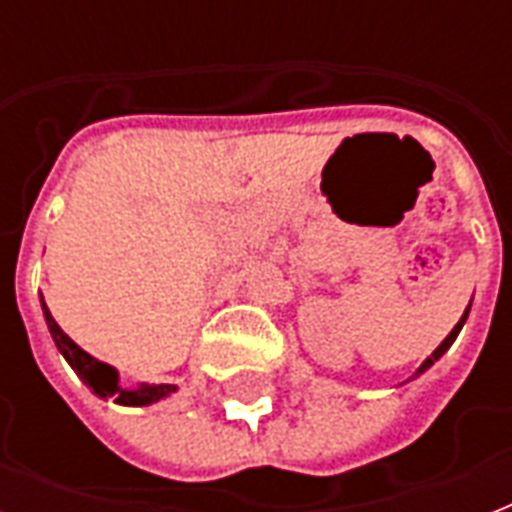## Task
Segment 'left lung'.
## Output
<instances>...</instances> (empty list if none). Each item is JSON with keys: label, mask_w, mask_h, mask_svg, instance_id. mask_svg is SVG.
<instances>
[{"label": "left lung", "mask_w": 512, "mask_h": 512, "mask_svg": "<svg viewBox=\"0 0 512 512\" xmlns=\"http://www.w3.org/2000/svg\"><path fill=\"white\" fill-rule=\"evenodd\" d=\"M468 311H470V308H468ZM468 311H465V316H462V319H460V321H457V327H454V329H452V332H449V337H446V340H444V342H441V345H438V348H436V350H433V356H428V361H425V364H422V366H420V369H417V374H420V372H425V369H428V366H430V364H433V361H438V358L444 356V350H446V348H449V345H452V342H454V337L460 335V329H462V324H465V319H468Z\"/></svg>", "instance_id": "left-lung-1"}]
</instances>
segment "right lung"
<instances>
[{
  "label": "right lung",
  "mask_w": 512,
  "mask_h": 512,
  "mask_svg": "<svg viewBox=\"0 0 512 512\" xmlns=\"http://www.w3.org/2000/svg\"><path fill=\"white\" fill-rule=\"evenodd\" d=\"M42 308H44V319H47V327H50L52 332V340H55V345L60 348L63 358H66L68 364H71V369L82 377L84 385H90L100 398L114 396L119 404L146 406L159 401V398L170 396L172 390H175V385H143V388L138 390L119 388V380H116L114 369H111L108 364H103V361H95L90 353H84V350L58 327V321L52 319L50 308L44 305V297H42Z\"/></svg>",
  "instance_id": "right-lung-1"
}]
</instances>
